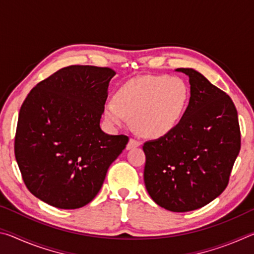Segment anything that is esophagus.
<instances>
[{
    "label": "esophagus",
    "instance_id": "1",
    "mask_svg": "<svg viewBox=\"0 0 254 254\" xmlns=\"http://www.w3.org/2000/svg\"><path fill=\"white\" fill-rule=\"evenodd\" d=\"M141 145V142L140 141H137V140H135V139H131L128 140V142H127V150H130V149H133V148H136V147H140Z\"/></svg>",
    "mask_w": 254,
    "mask_h": 254
}]
</instances>
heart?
<instances>
[{
  "label": "heart",
  "mask_w": 254,
  "mask_h": 254,
  "mask_svg": "<svg viewBox=\"0 0 254 254\" xmlns=\"http://www.w3.org/2000/svg\"><path fill=\"white\" fill-rule=\"evenodd\" d=\"M190 100L185 80L168 75L143 76L128 80L104 105V118L112 127H122L132 118L141 135L159 139L182 122Z\"/></svg>",
  "instance_id": "b5f03b06"
}]
</instances>
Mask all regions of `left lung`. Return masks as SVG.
Here are the masks:
<instances>
[{
  "label": "left lung",
  "mask_w": 254,
  "mask_h": 254,
  "mask_svg": "<svg viewBox=\"0 0 254 254\" xmlns=\"http://www.w3.org/2000/svg\"><path fill=\"white\" fill-rule=\"evenodd\" d=\"M190 100L185 117L170 134L143 144L145 188L161 207L189 212L220 196L241 149L233 101L192 68Z\"/></svg>",
  "instance_id": "left-lung-1"
}]
</instances>
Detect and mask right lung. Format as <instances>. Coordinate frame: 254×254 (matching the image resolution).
<instances>
[{
	"instance_id": "obj_1",
	"label": "right lung",
	"mask_w": 254,
	"mask_h": 254,
	"mask_svg": "<svg viewBox=\"0 0 254 254\" xmlns=\"http://www.w3.org/2000/svg\"><path fill=\"white\" fill-rule=\"evenodd\" d=\"M115 71L68 66L37 84L20 109L14 153L25 186L54 207L75 209L94 199L127 135L102 131Z\"/></svg>"
}]
</instances>
